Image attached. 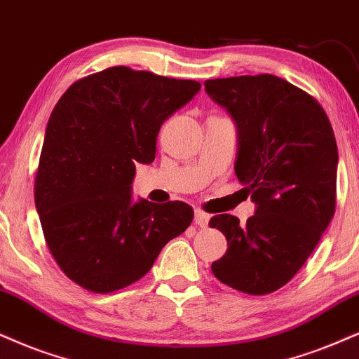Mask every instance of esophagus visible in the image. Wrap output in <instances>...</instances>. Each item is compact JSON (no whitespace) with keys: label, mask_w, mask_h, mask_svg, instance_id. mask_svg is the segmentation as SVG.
<instances>
[{"label":"esophagus","mask_w":359,"mask_h":359,"mask_svg":"<svg viewBox=\"0 0 359 359\" xmlns=\"http://www.w3.org/2000/svg\"><path fill=\"white\" fill-rule=\"evenodd\" d=\"M208 221H210V215L205 213V211H201V210H194V223H196V226L206 228Z\"/></svg>","instance_id":"34e87169"}]
</instances>
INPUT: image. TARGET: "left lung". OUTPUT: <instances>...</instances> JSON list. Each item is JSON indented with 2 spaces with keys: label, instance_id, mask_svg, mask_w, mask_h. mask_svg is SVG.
<instances>
[{
  "label": "left lung",
  "instance_id": "obj_1",
  "mask_svg": "<svg viewBox=\"0 0 359 359\" xmlns=\"http://www.w3.org/2000/svg\"><path fill=\"white\" fill-rule=\"evenodd\" d=\"M205 90L236 123L234 172L256 205L246 224L231 215L210 219L228 241L211 271L241 293H273L299 271L334 215L333 128L311 95L273 74L208 79Z\"/></svg>",
  "mask_w": 359,
  "mask_h": 359
}]
</instances>
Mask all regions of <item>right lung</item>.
I'll return each mask as SVG.
<instances>
[{"instance_id": "add662e5", "label": "right lung", "mask_w": 359, "mask_h": 359, "mask_svg": "<svg viewBox=\"0 0 359 359\" xmlns=\"http://www.w3.org/2000/svg\"><path fill=\"white\" fill-rule=\"evenodd\" d=\"M201 85L128 66L78 79L53 109L34 178L46 245L66 276L93 293L143 278L193 208L133 201L136 163L156 154L159 128Z\"/></svg>"}]
</instances>
